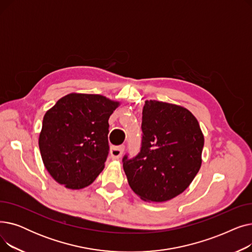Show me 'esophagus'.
Segmentation results:
<instances>
[{"mask_svg": "<svg viewBox=\"0 0 252 252\" xmlns=\"http://www.w3.org/2000/svg\"><path fill=\"white\" fill-rule=\"evenodd\" d=\"M124 145H121V146H112L110 149V155L112 159H118V158H121V156L124 153Z\"/></svg>", "mask_w": 252, "mask_h": 252, "instance_id": "1", "label": "esophagus"}]
</instances>
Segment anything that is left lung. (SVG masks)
I'll return each instance as SVG.
<instances>
[{
  "label": "left lung",
  "instance_id": "left-lung-1",
  "mask_svg": "<svg viewBox=\"0 0 252 252\" xmlns=\"http://www.w3.org/2000/svg\"><path fill=\"white\" fill-rule=\"evenodd\" d=\"M141 127L140 152L123 158L129 187L144 201L173 199L200 169L204 137L199 124L182 106L147 100Z\"/></svg>",
  "mask_w": 252,
  "mask_h": 252
}]
</instances>
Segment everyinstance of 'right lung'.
Masks as SVG:
<instances>
[{"mask_svg": "<svg viewBox=\"0 0 252 252\" xmlns=\"http://www.w3.org/2000/svg\"><path fill=\"white\" fill-rule=\"evenodd\" d=\"M119 102L94 94H68L43 119L38 146L46 169L66 188L96 180L109 153L108 119Z\"/></svg>", "mask_w": 252, "mask_h": 252, "instance_id": "add662e5", "label": "right lung"}]
</instances>
